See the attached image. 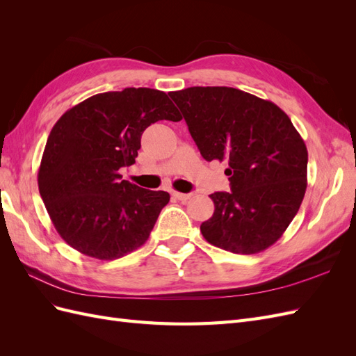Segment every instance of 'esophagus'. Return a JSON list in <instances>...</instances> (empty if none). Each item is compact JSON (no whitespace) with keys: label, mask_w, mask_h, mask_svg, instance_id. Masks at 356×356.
<instances>
[{"label":"esophagus","mask_w":356,"mask_h":356,"mask_svg":"<svg viewBox=\"0 0 356 356\" xmlns=\"http://www.w3.org/2000/svg\"><path fill=\"white\" fill-rule=\"evenodd\" d=\"M172 196H174L178 200H181V202H186V200H188L191 197V193H178V191H174V193H172Z\"/></svg>","instance_id":"34e87169"}]
</instances>
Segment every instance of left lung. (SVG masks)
I'll return each mask as SVG.
<instances>
[{
    "label": "left lung",
    "instance_id": "left-lung-1",
    "mask_svg": "<svg viewBox=\"0 0 356 356\" xmlns=\"http://www.w3.org/2000/svg\"><path fill=\"white\" fill-rule=\"evenodd\" d=\"M207 161H227L232 191L209 197L203 238L233 254L272 246L293 221L307 187V148L289 117L270 101L233 88L170 92Z\"/></svg>",
    "mask_w": 356,
    "mask_h": 356
}]
</instances>
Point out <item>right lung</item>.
<instances>
[{
  "instance_id": "1",
  "label": "right lung",
  "mask_w": 356,
  "mask_h": 356,
  "mask_svg": "<svg viewBox=\"0 0 356 356\" xmlns=\"http://www.w3.org/2000/svg\"><path fill=\"white\" fill-rule=\"evenodd\" d=\"M181 115L165 92L127 88L90 96L53 126L38 188L55 229L74 250L115 260L144 245L170 196L122 179L145 129Z\"/></svg>"
}]
</instances>
